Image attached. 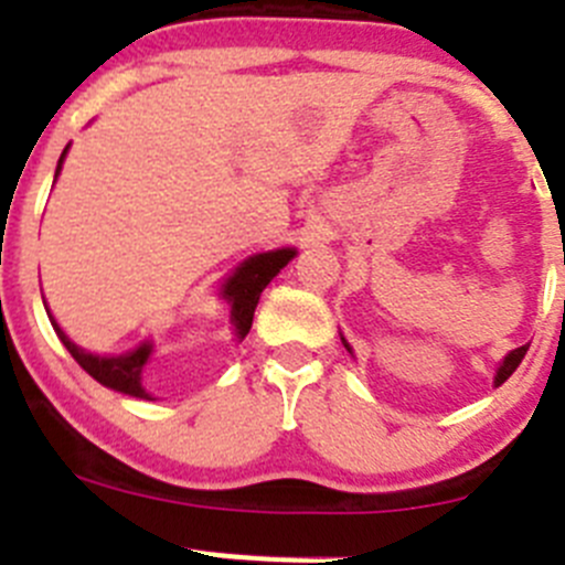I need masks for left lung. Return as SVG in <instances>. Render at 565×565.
<instances>
[{"mask_svg": "<svg viewBox=\"0 0 565 565\" xmlns=\"http://www.w3.org/2000/svg\"><path fill=\"white\" fill-rule=\"evenodd\" d=\"M344 348H348V342H344ZM527 348H530V344H522V348L511 350V353L505 355V361H502V366H500V370H497V377H494L497 386H500V383H505L508 377H511L513 372H516V366L522 364V359H524V353H527ZM348 350H350V348H348Z\"/></svg>", "mask_w": 565, "mask_h": 565, "instance_id": "obj_1", "label": "left lung"}]
</instances>
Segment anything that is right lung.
<instances>
[{
  "mask_svg": "<svg viewBox=\"0 0 565 565\" xmlns=\"http://www.w3.org/2000/svg\"><path fill=\"white\" fill-rule=\"evenodd\" d=\"M63 157H65V151L60 154L57 173H60V168H63ZM57 173H54V179H57ZM292 256H295L292 248L270 250V254H256V256H250L248 262H243V265L237 267V273H234V276L223 284V298L232 303V322H234V328H237L239 339H245V333L250 331V322H254V309H256V303H259L262 289H265L267 284L278 276V270H281V267L287 265ZM49 320H52V315H49ZM52 326H54V331H57L60 342L65 344V350L74 355L76 364H79L87 375L96 377L102 386L115 388V392L131 394V397L149 399V392H146L143 383H140V372H143L146 361H149L151 344H140V348L131 350V353L115 355V359H102V355L85 353L82 348H76V344L71 342L63 331H60V326L54 320H52Z\"/></svg>",
  "mask_w": 565,
  "mask_h": 565,
  "instance_id": "obj_1",
  "label": "right lung"
}]
</instances>
